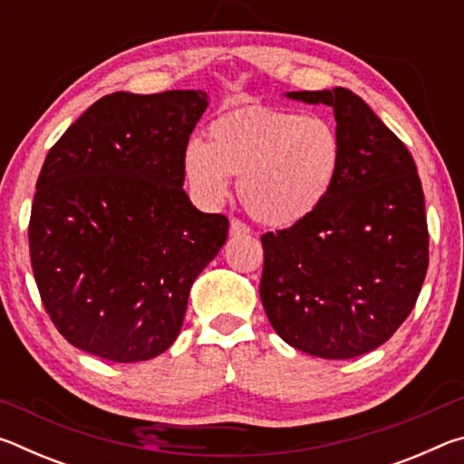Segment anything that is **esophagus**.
I'll return each instance as SVG.
<instances>
[{
    "mask_svg": "<svg viewBox=\"0 0 464 464\" xmlns=\"http://www.w3.org/2000/svg\"><path fill=\"white\" fill-rule=\"evenodd\" d=\"M231 235H235V237H246V235H249V227L239 221V218H231Z\"/></svg>",
    "mask_w": 464,
    "mask_h": 464,
    "instance_id": "34e87169",
    "label": "esophagus"
}]
</instances>
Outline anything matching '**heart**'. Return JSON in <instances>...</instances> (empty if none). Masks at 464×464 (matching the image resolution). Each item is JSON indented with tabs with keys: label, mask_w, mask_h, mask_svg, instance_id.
Masks as SVG:
<instances>
[{
	"label": "heart",
	"mask_w": 464,
	"mask_h": 464,
	"mask_svg": "<svg viewBox=\"0 0 464 464\" xmlns=\"http://www.w3.org/2000/svg\"><path fill=\"white\" fill-rule=\"evenodd\" d=\"M184 174L194 198L217 207L239 178L247 213L274 229L315 215L342 171L343 140L325 116L272 106H246L210 122L208 143L190 139Z\"/></svg>",
	"instance_id": "1"
}]
</instances>
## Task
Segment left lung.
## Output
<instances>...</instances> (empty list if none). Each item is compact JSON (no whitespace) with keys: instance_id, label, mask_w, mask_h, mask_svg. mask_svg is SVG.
Returning a JSON list of instances; mask_svg holds the SVG:
<instances>
[{"instance_id":"1","label":"left lung","mask_w":464,"mask_h":464,"mask_svg":"<svg viewBox=\"0 0 464 464\" xmlns=\"http://www.w3.org/2000/svg\"><path fill=\"white\" fill-rule=\"evenodd\" d=\"M288 98L334 108L343 163L315 215L262 235V304L293 348L356 358L397 332L426 278L430 237L418 168L403 140L350 90Z\"/></svg>"}]
</instances>
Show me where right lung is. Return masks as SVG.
<instances>
[{"label": "right lung", "mask_w": 464, "mask_h": 464, "mask_svg": "<svg viewBox=\"0 0 464 464\" xmlns=\"http://www.w3.org/2000/svg\"><path fill=\"white\" fill-rule=\"evenodd\" d=\"M200 90L114 92L51 147L28 223L44 311L65 340L110 362L176 342L196 276L229 233L184 192V147Z\"/></svg>", "instance_id": "add662e5"}]
</instances>
